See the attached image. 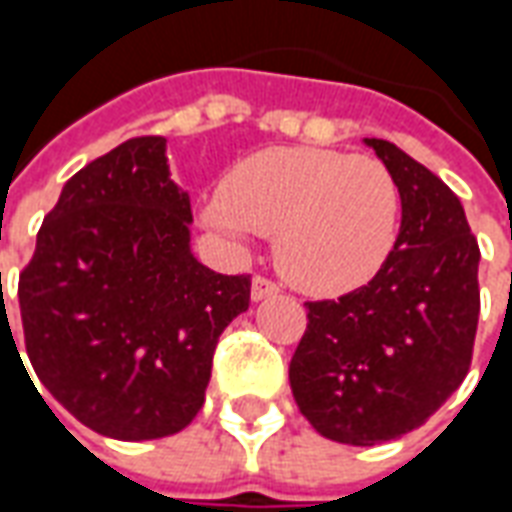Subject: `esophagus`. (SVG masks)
<instances>
[{
	"label": "esophagus",
	"mask_w": 512,
	"mask_h": 512,
	"mask_svg": "<svg viewBox=\"0 0 512 512\" xmlns=\"http://www.w3.org/2000/svg\"><path fill=\"white\" fill-rule=\"evenodd\" d=\"M279 285L277 282H271L268 277H255L252 279V301H263L271 299V296H277Z\"/></svg>",
	"instance_id": "esophagus-1"
}]
</instances>
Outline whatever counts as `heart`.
I'll return each instance as SVG.
<instances>
[{"label": "heart", "instance_id": "b5f03b06", "mask_svg": "<svg viewBox=\"0 0 512 512\" xmlns=\"http://www.w3.org/2000/svg\"><path fill=\"white\" fill-rule=\"evenodd\" d=\"M202 222L235 244L277 233L274 260L304 293L343 296L384 268L400 227L392 172L332 147H268L202 200Z\"/></svg>", "mask_w": 512, "mask_h": 512}]
</instances>
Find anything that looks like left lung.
<instances>
[{
    "instance_id": "1",
    "label": "left lung",
    "mask_w": 512,
    "mask_h": 512,
    "mask_svg": "<svg viewBox=\"0 0 512 512\" xmlns=\"http://www.w3.org/2000/svg\"><path fill=\"white\" fill-rule=\"evenodd\" d=\"M400 191L395 249L365 288L307 301L290 389L321 436L354 447L400 439L461 386L472 365L480 246L461 200L386 139H365Z\"/></svg>"
}]
</instances>
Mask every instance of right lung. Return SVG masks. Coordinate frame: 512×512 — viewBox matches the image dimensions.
<instances>
[{"instance_id":"add662e5","label":"right lung","mask_w":512,"mask_h":512,"mask_svg":"<svg viewBox=\"0 0 512 512\" xmlns=\"http://www.w3.org/2000/svg\"><path fill=\"white\" fill-rule=\"evenodd\" d=\"M189 224L167 139L136 136L62 186L18 279L40 384L101 436L186 428L205 403L219 334L249 307L252 279L202 266Z\"/></svg>"}]
</instances>
